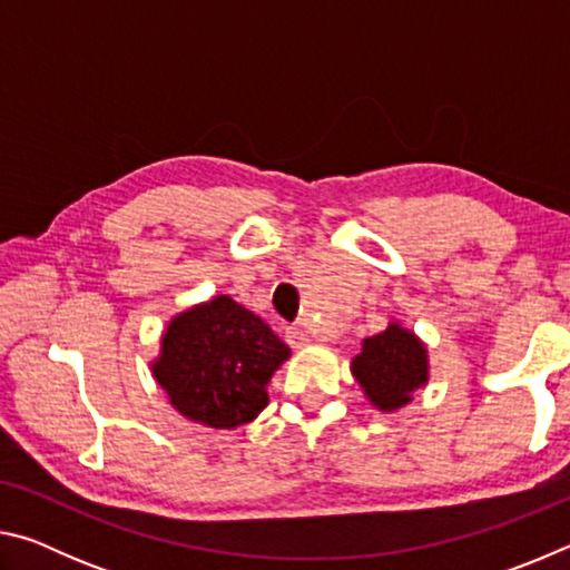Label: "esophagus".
Here are the masks:
<instances>
[{
	"mask_svg": "<svg viewBox=\"0 0 570 570\" xmlns=\"http://www.w3.org/2000/svg\"><path fill=\"white\" fill-rule=\"evenodd\" d=\"M286 342H288V346H292V350H298V346H304L308 342V336H306L302 326L294 324V326H286Z\"/></svg>",
	"mask_w": 570,
	"mask_h": 570,
	"instance_id": "34e87169",
	"label": "esophagus"
}]
</instances>
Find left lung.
Listing matches in <instances>:
<instances>
[{
    "label": "left lung",
    "instance_id": "1",
    "mask_svg": "<svg viewBox=\"0 0 570 570\" xmlns=\"http://www.w3.org/2000/svg\"><path fill=\"white\" fill-rule=\"evenodd\" d=\"M352 374L374 407L394 412L412 400V392L428 382V352L412 332L400 324L364 340L354 356Z\"/></svg>",
    "mask_w": 570,
    "mask_h": 570
}]
</instances>
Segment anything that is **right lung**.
<instances>
[{
	"mask_svg": "<svg viewBox=\"0 0 570 570\" xmlns=\"http://www.w3.org/2000/svg\"><path fill=\"white\" fill-rule=\"evenodd\" d=\"M288 354L262 316L216 296L168 324L153 377L188 420L230 430L266 407V384Z\"/></svg>",
	"mask_w": 570,
	"mask_h": 570,
	"instance_id": "obj_1",
	"label": "right lung"
}]
</instances>
